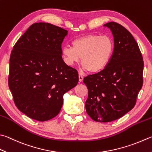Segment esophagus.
I'll use <instances>...</instances> for the list:
<instances>
[{"instance_id":"34e87169","label":"esophagus","mask_w":152,"mask_h":152,"mask_svg":"<svg viewBox=\"0 0 152 152\" xmlns=\"http://www.w3.org/2000/svg\"><path fill=\"white\" fill-rule=\"evenodd\" d=\"M79 82H82L83 80V77L81 73H79Z\"/></svg>"}]
</instances>
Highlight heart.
I'll return each mask as SVG.
<instances>
[{"label":"heart","instance_id":"1","mask_svg":"<svg viewBox=\"0 0 152 152\" xmlns=\"http://www.w3.org/2000/svg\"><path fill=\"white\" fill-rule=\"evenodd\" d=\"M70 46L62 48L61 54L65 64L73 66L80 61L83 70L97 73L110 62L114 49L110 36L89 34L75 39Z\"/></svg>","mask_w":152,"mask_h":152}]
</instances>
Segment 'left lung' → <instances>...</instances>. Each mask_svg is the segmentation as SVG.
I'll return each mask as SVG.
<instances>
[{"instance_id": "1", "label": "left lung", "mask_w": 152, "mask_h": 152, "mask_svg": "<svg viewBox=\"0 0 152 152\" xmlns=\"http://www.w3.org/2000/svg\"><path fill=\"white\" fill-rule=\"evenodd\" d=\"M114 36V49L110 62L97 73L85 77L88 88L87 113L93 121L108 122L123 116L134 108L143 85L144 61L138 43L122 25H103Z\"/></svg>"}]
</instances>
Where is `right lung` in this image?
<instances>
[{"mask_svg":"<svg viewBox=\"0 0 152 152\" xmlns=\"http://www.w3.org/2000/svg\"><path fill=\"white\" fill-rule=\"evenodd\" d=\"M67 32L49 23H35L11 52L8 87L14 102L36 121H49L58 115L64 94L78 83L77 71L62 59L61 44Z\"/></svg>","mask_w":152,"mask_h":152,"instance_id":"right-lung-1","label":"right lung"}]
</instances>
